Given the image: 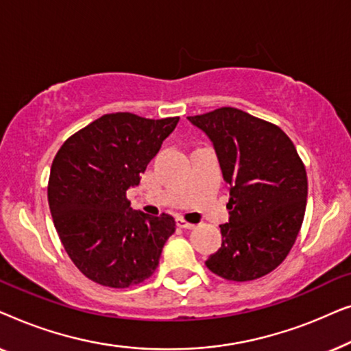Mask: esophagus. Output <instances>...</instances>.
<instances>
[{"label": "esophagus", "mask_w": 351, "mask_h": 351, "mask_svg": "<svg viewBox=\"0 0 351 351\" xmlns=\"http://www.w3.org/2000/svg\"><path fill=\"white\" fill-rule=\"evenodd\" d=\"M176 223H177V227H179V228H184V230H191V228H195V223L186 222V220H185L184 217H177V219H176Z\"/></svg>", "instance_id": "1"}]
</instances>
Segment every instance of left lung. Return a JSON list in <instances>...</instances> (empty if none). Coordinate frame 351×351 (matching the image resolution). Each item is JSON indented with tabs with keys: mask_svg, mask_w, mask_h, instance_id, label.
<instances>
[{
	"mask_svg": "<svg viewBox=\"0 0 351 351\" xmlns=\"http://www.w3.org/2000/svg\"><path fill=\"white\" fill-rule=\"evenodd\" d=\"M213 142L230 190L222 247L206 267L228 281H252L275 270L294 246L304 222L305 166L275 124L222 107L189 117Z\"/></svg>",
	"mask_w": 351,
	"mask_h": 351,
	"instance_id": "left-lung-1",
	"label": "left lung"
}]
</instances>
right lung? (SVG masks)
Instances as JSON below:
<instances>
[{
	"mask_svg": "<svg viewBox=\"0 0 351 351\" xmlns=\"http://www.w3.org/2000/svg\"><path fill=\"white\" fill-rule=\"evenodd\" d=\"M177 123V117L104 114L66 138L52 161L47 201L56 230L71 262L97 285H141L176 232L169 214L132 210L126 191L141 184Z\"/></svg>",
	"mask_w": 351,
	"mask_h": 351,
	"instance_id": "1",
	"label": "right lung"
}]
</instances>
